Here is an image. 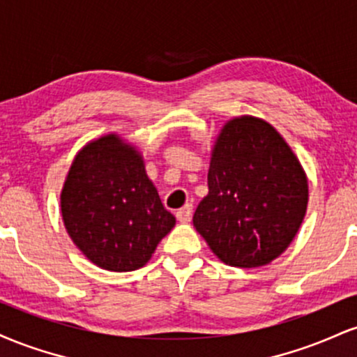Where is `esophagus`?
Wrapping results in <instances>:
<instances>
[{
	"label": "esophagus",
	"instance_id": "1",
	"mask_svg": "<svg viewBox=\"0 0 357 357\" xmlns=\"http://www.w3.org/2000/svg\"><path fill=\"white\" fill-rule=\"evenodd\" d=\"M191 213H192V204H184L181 210L176 211V218H178L181 223H188L191 220Z\"/></svg>",
	"mask_w": 357,
	"mask_h": 357
}]
</instances>
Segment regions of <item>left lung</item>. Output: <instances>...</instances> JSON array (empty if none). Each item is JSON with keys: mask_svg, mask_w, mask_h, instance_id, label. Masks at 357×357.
Here are the masks:
<instances>
[{"mask_svg": "<svg viewBox=\"0 0 357 357\" xmlns=\"http://www.w3.org/2000/svg\"><path fill=\"white\" fill-rule=\"evenodd\" d=\"M208 190L192 225L223 264L240 268L261 267L284 253L309 202L296 154L268 122L252 116L221 129Z\"/></svg>", "mask_w": 357, "mask_h": 357, "instance_id": "obj_1", "label": "left lung"}]
</instances>
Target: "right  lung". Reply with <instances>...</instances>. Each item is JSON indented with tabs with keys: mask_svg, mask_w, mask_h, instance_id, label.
Wrapping results in <instances>:
<instances>
[{
	"mask_svg": "<svg viewBox=\"0 0 357 357\" xmlns=\"http://www.w3.org/2000/svg\"><path fill=\"white\" fill-rule=\"evenodd\" d=\"M60 204L77 248L110 272L144 267L176 225L147 178L142 155L117 134L82 147L65 179Z\"/></svg>",
	"mask_w": 357,
	"mask_h": 357,
	"instance_id": "1",
	"label": "right lung"
}]
</instances>
